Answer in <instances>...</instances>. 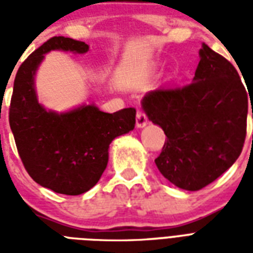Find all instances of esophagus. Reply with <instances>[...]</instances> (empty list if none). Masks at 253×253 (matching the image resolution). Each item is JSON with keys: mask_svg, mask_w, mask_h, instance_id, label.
Segmentation results:
<instances>
[{"mask_svg": "<svg viewBox=\"0 0 253 253\" xmlns=\"http://www.w3.org/2000/svg\"><path fill=\"white\" fill-rule=\"evenodd\" d=\"M147 123H148V118H147L146 113L142 110H138V113H136V126L144 127Z\"/></svg>", "mask_w": 253, "mask_h": 253, "instance_id": "obj_1", "label": "esophagus"}]
</instances>
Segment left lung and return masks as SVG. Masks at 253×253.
Here are the masks:
<instances>
[{
	"label": "left lung",
	"mask_w": 253,
	"mask_h": 253,
	"mask_svg": "<svg viewBox=\"0 0 253 253\" xmlns=\"http://www.w3.org/2000/svg\"><path fill=\"white\" fill-rule=\"evenodd\" d=\"M200 57L193 83L159 87L142 102L167 135L156 167L177 188L193 192L222 176L242 154L250 95L226 57L205 43Z\"/></svg>",
	"instance_id": "left-lung-1"
}]
</instances>
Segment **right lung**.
<instances>
[{
  "label": "right lung",
  "mask_w": 253,
  "mask_h": 253,
  "mask_svg": "<svg viewBox=\"0 0 253 253\" xmlns=\"http://www.w3.org/2000/svg\"><path fill=\"white\" fill-rule=\"evenodd\" d=\"M51 49L85 53L89 45L53 37L18 68L9 107V123L23 167L35 182L52 192L79 196L94 186L109 160V146L135 126L134 107L113 114L94 105L56 114L39 105L34 75Z\"/></svg>",
  "instance_id": "right-lung-1"
}]
</instances>
